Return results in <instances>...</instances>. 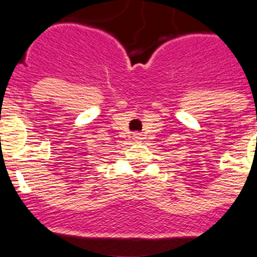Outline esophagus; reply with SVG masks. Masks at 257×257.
Masks as SVG:
<instances>
[{"mask_svg": "<svg viewBox=\"0 0 257 257\" xmlns=\"http://www.w3.org/2000/svg\"><path fill=\"white\" fill-rule=\"evenodd\" d=\"M133 140H135V141H141V135H140V133H135V135H133Z\"/></svg>", "mask_w": 257, "mask_h": 257, "instance_id": "34e87169", "label": "esophagus"}]
</instances>
